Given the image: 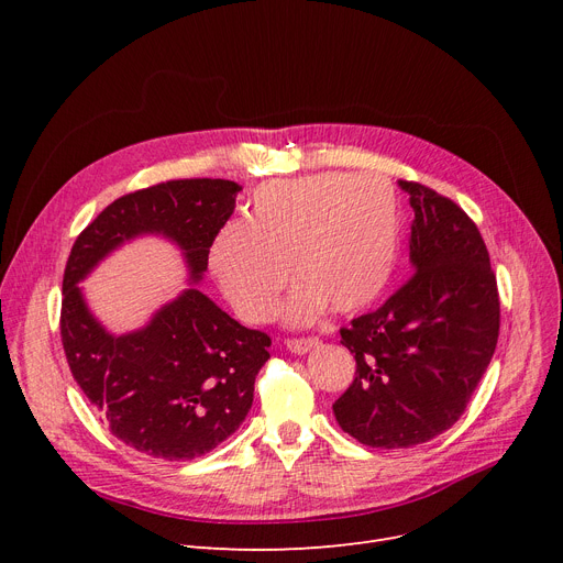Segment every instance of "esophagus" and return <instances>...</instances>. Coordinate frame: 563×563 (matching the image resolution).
<instances>
[{
	"label": "esophagus",
	"instance_id": "esophagus-1",
	"mask_svg": "<svg viewBox=\"0 0 563 563\" xmlns=\"http://www.w3.org/2000/svg\"><path fill=\"white\" fill-rule=\"evenodd\" d=\"M285 344H287V349H289L291 353H299V356H303V353L312 351V349L319 346L321 342H319V338H291V340H287Z\"/></svg>",
	"mask_w": 563,
	"mask_h": 563
}]
</instances>
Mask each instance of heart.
<instances>
[{
    "label": "heart",
    "mask_w": 563,
    "mask_h": 563,
    "mask_svg": "<svg viewBox=\"0 0 563 563\" xmlns=\"http://www.w3.org/2000/svg\"><path fill=\"white\" fill-rule=\"evenodd\" d=\"M397 255L399 207L386 177L321 173L257 187L246 221L214 236L210 264L234 312L251 323L274 314L291 272L299 283L283 314L310 323L329 306L338 314L372 306Z\"/></svg>",
    "instance_id": "b5f03b06"
}]
</instances>
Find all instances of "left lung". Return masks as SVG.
I'll use <instances>...</instances> for the list:
<instances>
[{"label":"left lung","mask_w":563,"mask_h":563,"mask_svg":"<svg viewBox=\"0 0 563 563\" xmlns=\"http://www.w3.org/2000/svg\"><path fill=\"white\" fill-rule=\"evenodd\" d=\"M416 212L412 274L378 310L340 329L356 376L335 420L367 448L401 450L448 431L479 386L499 335L497 280L482 234L438 191L399 180Z\"/></svg>","instance_id":"left-lung-1"}]
</instances>
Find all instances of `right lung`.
I'll list each match as a JSON object with an SVG mask.
<instances>
[{"mask_svg":"<svg viewBox=\"0 0 563 563\" xmlns=\"http://www.w3.org/2000/svg\"><path fill=\"white\" fill-rule=\"evenodd\" d=\"M240 191L230 180L191 177L121 196L81 230L66 264L62 342L70 372L111 433L153 459L191 461L240 429L272 338L242 327L196 287L141 331L111 335L77 283L139 234L168 236L200 280Z\"/></svg>","mask_w":563,"mask_h":563,"instance_id":"obj_1","label":"right lung"}]
</instances>
